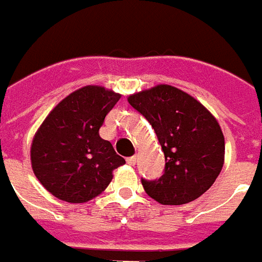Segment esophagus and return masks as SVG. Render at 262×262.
<instances>
[{"instance_id": "1", "label": "esophagus", "mask_w": 262, "mask_h": 262, "mask_svg": "<svg viewBox=\"0 0 262 262\" xmlns=\"http://www.w3.org/2000/svg\"><path fill=\"white\" fill-rule=\"evenodd\" d=\"M137 162H138V158L137 156H131V158H127V163L129 166H135L137 165Z\"/></svg>"}]
</instances>
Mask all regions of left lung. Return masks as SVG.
<instances>
[{"instance_id": "obj_1", "label": "left lung", "mask_w": 262, "mask_h": 262, "mask_svg": "<svg viewBox=\"0 0 262 262\" xmlns=\"http://www.w3.org/2000/svg\"><path fill=\"white\" fill-rule=\"evenodd\" d=\"M144 116L165 154L159 180L142 179L145 192L163 205H183L215 183L225 162V138L211 112L196 99L170 85H156L128 96Z\"/></svg>"}]
</instances>
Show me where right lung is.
Masks as SVG:
<instances>
[{
    "label": "right lung",
    "instance_id": "obj_1",
    "mask_svg": "<svg viewBox=\"0 0 262 262\" xmlns=\"http://www.w3.org/2000/svg\"><path fill=\"white\" fill-rule=\"evenodd\" d=\"M120 97L97 85L81 88L62 99L34 134L30 146L33 173L61 201H91L107 188L113 170L125 163L99 135L104 117Z\"/></svg>",
    "mask_w": 262,
    "mask_h": 262
}]
</instances>
